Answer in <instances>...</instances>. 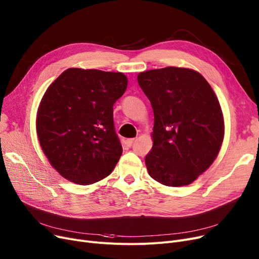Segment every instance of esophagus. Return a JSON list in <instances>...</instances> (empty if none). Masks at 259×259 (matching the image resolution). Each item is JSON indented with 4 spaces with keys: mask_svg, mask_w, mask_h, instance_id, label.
Listing matches in <instances>:
<instances>
[{
    "mask_svg": "<svg viewBox=\"0 0 259 259\" xmlns=\"http://www.w3.org/2000/svg\"><path fill=\"white\" fill-rule=\"evenodd\" d=\"M135 142V139L134 138H131V139H126L125 140V144L127 145V146H132V144Z\"/></svg>",
    "mask_w": 259,
    "mask_h": 259,
    "instance_id": "obj_1",
    "label": "esophagus"
}]
</instances>
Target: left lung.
<instances>
[{
  "label": "left lung",
  "mask_w": 259,
  "mask_h": 259,
  "mask_svg": "<svg viewBox=\"0 0 259 259\" xmlns=\"http://www.w3.org/2000/svg\"><path fill=\"white\" fill-rule=\"evenodd\" d=\"M154 112L150 176L167 187L192 183L210 166L223 144L224 116L211 85L192 69L165 67L138 75Z\"/></svg>",
  "instance_id": "left-lung-1"
}]
</instances>
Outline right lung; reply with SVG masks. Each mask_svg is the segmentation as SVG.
<instances>
[{
  "label": "right lung",
  "mask_w": 259,
  "mask_h": 259,
  "mask_svg": "<svg viewBox=\"0 0 259 259\" xmlns=\"http://www.w3.org/2000/svg\"><path fill=\"white\" fill-rule=\"evenodd\" d=\"M126 88L121 72L69 68L47 89L36 133L49 162L67 180L86 186L115 168L122 146L113 106Z\"/></svg>",
  "instance_id": "add662e5"
}]
</instances>
